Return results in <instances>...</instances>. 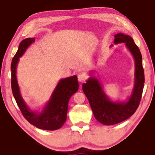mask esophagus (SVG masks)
Instances as JSON below:
<instances>
[{
    "mask_svg": "<svg viewBox=\"0 0 155 155\" xmlns=\"http://www.w3.org/2000/svg\"><path fill=\"white\" fill-rule=\"evenodd\" d=\"M86 79H87V76L85 74H80L78 76V81L81 83L85 82Z\"/></svg>",
    "mask_w": 155,
    "mask_h": 155,
    "instance_id": "obj_1",
    "label": "esophagus"
}]
</instances>
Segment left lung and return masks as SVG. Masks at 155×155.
<instances>
[{
	"label": "left lung",
	"mask_w": 155,
	"mask_h": 155,
	"mask_svg": "<svg viewBox=\"0 0 155 155\" xmlns=\"http://www.w3.org/2000/svg\"><path fill=\"white\" fill-rule=\"evenodd\" d=\"M114 37V44L124 43L135 60V82L130 96L124 102L111 101L104 92L103 86L99 80L93 76L82 85L94 117L104 125H114L122 122L134 114L140 104L144 85L142 57L140 49L129 35L120 33Z\"/></svg>",
	"instance_id": "left-lung-1"
}]
</instances>
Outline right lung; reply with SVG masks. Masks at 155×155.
Listing matches in <instances>:
<instances>
[{"label":"right lung","instance_id":"1","mask_svg":"<svg viewBox=\"0 0 155 155\" xmlns=\"http://www.w3.org/2000/svg\"><path fill=\"white\" fill-rule=\"evenodd\" d=\"M35 41L34 38H29L21 41L18 51L12 59L11 84L13 95L23 116L30 124L40 129L57 130L64 125L67 119L68 103L70 97L78 90L77 76L74 75L60 79L42 110L41 111L31 110L21 95L17 81L16 69L20 58Z\"/></svg>","mask_w":155,"mask_h":155}]
</instances>
